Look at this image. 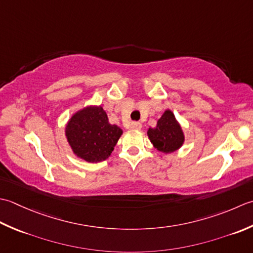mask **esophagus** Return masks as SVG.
Wrapping results in <instances>:
<instances>
[{
	"label": "esophagus",
	"mask_w": 253,
	"mask_h": 253,
	"mask_svg": "<svg viewBox=\"0 0 253 253\" xmlns=\"http://www.w3.org/2000/svg\"><path fill=\"white\" fill-rule=\"evenodd\" d=\"M130 126L132 130H141L142 128V125L140 122H132Z\"/></svg>",
	"instance_id": "esophagus-1"
}]
</instances>
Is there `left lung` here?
I'll list each match as a JSON object with an SVG mask.
<instances>
[{
	"label": "left lung",
	"mask_w": 253,
	"mask_h": 253,
	"mask_svg": "<svg viewBox=\"0 0 253 253\" xmlns=\"http://www.w3.org/2000/svg\"><path fill=\"white\" fill-rule=\"evenodd\" d=\"M147 136L157 151L170 154L178 151L184 143V133L171 110H165L155 127H148Z\"/></svg>",
	"instance_id": "obj_1"
}]
</instances>
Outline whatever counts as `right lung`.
Instances as JSON below:
<instances>
[{
	"instance_id": "right-lung-1",
	"label": "right lung",
	"mask_w": 253,
	"mask_h": 253,
	"mask_svg": "<svg viewBox=\"0 0 253 253\" xmlns=\"http://www.w3.org/2000/svg\"><path fill=\"white\" fill-rule=\"evenodd\" d=\"M65 137L74 155L87 163H99L111 155L123 131L101 106L88 105L75 111L65 126Z\"/></svg>"
}]
</instances>
